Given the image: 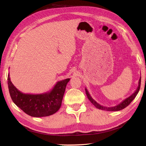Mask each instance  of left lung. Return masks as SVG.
<instances>
[{"instance_id": "8db88e82", "label": "left lung", "mask_w": 146, "mask_h": 146, "mask_svg": "<svg viewBox=\"0 0 146 146\" xmlns=\"http://www.w3.org/2000/svg\"><path fill=\"white\" fill-rule=\"evenodd\" d=\"M141 77H140V78H139V82H138V88H137V89L134 92V93H133L131 96H130L129 98H127L125 99L122 100L119 104H118V105H117L116 106H114V107H104V106H102V105H100L99 104H98L96 100H94L92 98V97L90 94L89 92H88V91L87 90L86 88H85L86 94V96L88 97V99L90 100L92 104H93L97 108L100 109V110H106V111H119V110H122L123 108H125V107H127V106L129 105L131 102L133 101V100L136 98V96L137 94H138V92L139 91V89H140V86H141Z\"/></svg>"}]
</instances>
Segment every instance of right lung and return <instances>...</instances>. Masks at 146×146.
Returning <instances> with one entry per match:
<instances>
[{
  "mask_svg": "<svg viewBox=\"0 0 146 146\" xmlns=\"http://www.w3.org/2000/svg\"><path fill=\"white\" fill-rule=\"evenodd\" d=\"M70 78L57 82L54 88L42 94H24L19 91L11 82L8 74V85L11 98L17 107L32 117L52 115L60 109L66 87Z\"/></svg>",
  "mask_w": 146,
  "mask_h": 146,
  "instance_id": "1",
  "label": "right lung"
}]
</instances>
